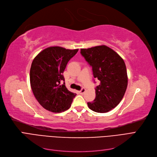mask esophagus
I'll return each instance as SVG.
<instances>
[{"label":"esophagus","mask_w":157,"mask_h":157,"mask_svg":"<svg viewBox=\"0 0 157 157\" xmlns=\"http://www.w3.org/2000/svg\"><path fill=\"white\" fill-rule=\"evenodd\" d=\"M85 92H86V89L84 88H82L81 90H80V91H79V93H80V94H83Z\"/></svg>","instance_id":"esophagus-1"}]
</instances>
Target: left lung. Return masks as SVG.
<instances>
[{
  "label": "left lung",
  "mask_w": 157,
  "mask_h": 157,
  "mask_svg": "<svg viewBox=\"0 0 157 157\" xmlns=\"http://www.w3.org/2000/svg\"><path fill=\"white\" fill-rule=\"evenodd\" d=\"M80 54L92 66L94 77L100 81L96 88V98L87 103L97 113H107L121 102L128 86L124 60L116 52L105 45L80 49Z\"/></svg>",
  "instance_id": "obj_1"
}]
</instances>
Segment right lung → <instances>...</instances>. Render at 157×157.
I'll return each instance as SVG.
<instances>
[{"label": "right lung", "mask_w": 157, "mask_h": 157, "mask_svg": "<svg viewBox=\"0 0 157 157\" xmlns=\"http://www.w3.org/2000/svg\"><path fill=\"white\" fill-rule=\"evenodd\" d=\"M78 49L69 50L60 46L48 47L33 59L30 69V83L33 94L40 105L53 113L69 109L77 94L71 92L61 82L68 61Z\"/></svg>", "instance_id": "add662e5"}]
</instances>
